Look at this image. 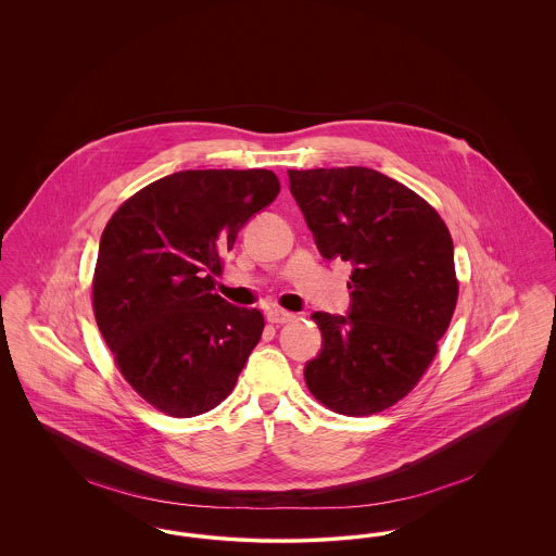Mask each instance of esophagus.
<instances>
[{"instance_id": "34e87169", "label": "esophagus", "mask_w": 556, "mask_h": 556, "mask_svg": "<svg viewBox=\"0 0 556 556\" xmlns=\"http://www.w3.org/2000/svg\"><path fill=\"white\" fill-rule=\"evenodd\" d=\"M266 318H268V323H275V325H283V323H290L295 318L293 313H288V311H283V308H273V311H268L266 313Z\"/></svg>"}]
</instances>
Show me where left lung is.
Instances as JSON below:
<instances>
[{"instance_id":"8db88e82","label":"left lung","mask_w":556,"mask_h":556,"mask_svg":"<svg viewBox=\"0 0 556 556\" xmlns=\"http://www.w3.org/2000/svg\"><path fill=\"white\" fill-rule=\"evenodd\" d=\"M323 258L352 265L345 315L315 313L304 367L327 408L365 417L406 396L438 352L458 298L448 227L424 198L365 166L288 170Z\"/></svg>"}]
</instances>
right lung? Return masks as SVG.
Instances as JSON below:
<instances>
[{
    "mask_svg": "<svg viewBox=\"0 0 556 556\" xmlns=\"http://www.w3.org/2000/svg\"><path fill=\"white\" fill-rule=\"evenodd\" d=\"M265 168L181 170L108 220L93 275L98 327L132 390L170 417L231 394L265 318L214 290L239 229L277 198Z\"/></svg>",
    "mask_w": 556,
    "mask_h": 556,
    "instance_id": "1",
    "label": "right lung"
}]
</instances>
